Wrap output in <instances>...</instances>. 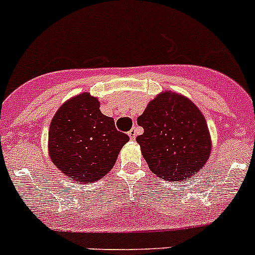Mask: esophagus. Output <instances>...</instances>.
I'll return each mask as SVG.
<instances>
[{"label": "esophagus", "mask_w": 255, "mask_h": 255, "mask_svg": "<svg viewBox=\"0 0 255 255\" xmlns=\"http://www.w3.org/2000/svg\"><path fill=\"white\" fill-rule=\"evenodd\" d=\"M128 135H129V138H130V139H132V140L135 139V135H137V132H135L134 128H133V129H130L129 132H128Z\"/></svg>", "instance_id": "34e87169"}]
</instances>
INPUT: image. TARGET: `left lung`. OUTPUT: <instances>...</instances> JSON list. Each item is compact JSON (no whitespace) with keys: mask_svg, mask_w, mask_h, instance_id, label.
<instances>
[{"mask_svg":"<svg viewBox=\"0 0 255 255\" xmlns=\"http://www.w3.org/2000/svg\"><path fill=\"white\" fill-rule=\"evenodd\" d=\"M135 138L149 169L165 180L188 179L203 168L212 150L211 134L199 108L184 96L165 91L137 120Z\"/></svg>","mask_w":255,"mask_h":255,"instance_id":"obj_1","label":"left lung"}]
</instances>
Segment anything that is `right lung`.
<instances>
[{"label": "right lung", "mask_w": 255, "mask_h": 255, "mask_svg": "<svg viewBox=\"0 0 255 255\" xmlns=\"http://www.w3.org/2000/svg\"><path fill=\"white\" fill-rule=\"evenodd\" d=\"M128 140L113 118L101 112L97 98L85 92L63 103L52 118L48 153L63 174L81 184L105 177Z\"/></svg>", "instance_id": "right-lung-1"}]
</instances>
